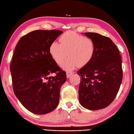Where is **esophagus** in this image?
I'll use <instances>...</instances> for the list:
<instances>
[{
  "label": "esophagus",
  "instance_id": "1",
  "mask_svg": "<svg viewBox=\"0 0 134 134\" xmlns=\"http://www.w3.org/2000/svg\"><path fill=\"white\" fill-rule=\"evenodd\" d=\"M72 72H67V78H70L71 76L72 75Z\"/></svg>",
  "mask_w": 134,
  "mask_h": 134
}]
</instances>
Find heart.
Instances as JSON below:
<instances>
[{
    "label": "heart",
    "mask_w": 134,
    "mask_h": 134,
    "mask_svg": "<svg viewBox=\"0 0 134 134\" xmlns=\"http://www.w3.org/2000/svg\"><path fill=\"white\" fill-rule=\"evenodd\" d=\"M60 43L53 42L49 47L52 58L57 64H61L67 58H70L62 65L66 70H73L76 67H83L92 61L96 54V44L92 39L80 35L74 31H67L60 37Z\"/></svg>",
    "instance_id": "obj_1"
}]
</instances>
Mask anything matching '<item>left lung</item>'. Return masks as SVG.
<instances>
[{"label":"left lung","instance_id":"left-lung-1","mask_svg":"<svg viewBox=\"0 0 134 134\" xmlns=\"http://www.w3.org/2000/svg\"><path fill=\"white\" fill-rule=\"evenodd\" d=\"M95 42L96 54L90 64L78 71L81 76L79 101L85 108H105L117 96L122 80L121 57L110 39L95 32H85Z\"/></svg>","mask_w":134,"mask_h":134}]
</instances>
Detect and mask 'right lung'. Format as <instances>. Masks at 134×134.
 Wrapping results in <instances>:
<instances>
[{
    "instance_id": "add662e5",
    "label": "right lung",
    "mask_w": 134,
    "mask_h": 134,
    "mask_svg": "<svg viewBox=\"0 0 134 134\" xmlns=\"http://www.w3.org/2000/svg\"><path fill=\"white\" fill-rule=\"evenodd\" d=\"M60 30H36L18 41L10 64L13 91L23 106L36 114L52 111L59 104L66 72L52 58L49 47ZM56 73L54 77L50 75Z\"/></svg>"
}]
</instances>
